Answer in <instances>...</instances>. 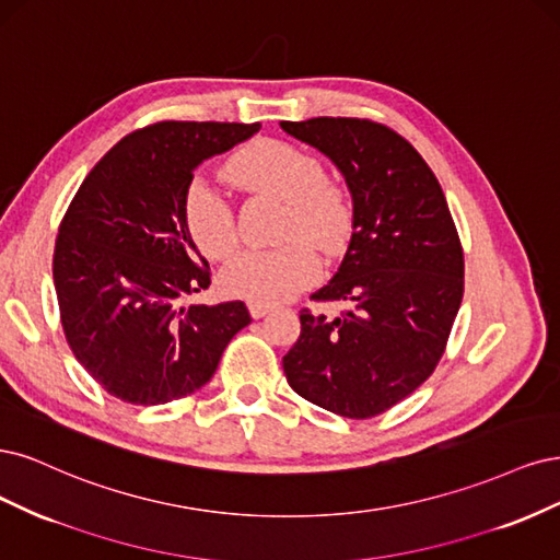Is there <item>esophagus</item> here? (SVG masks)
<instances>
[{
	"mask_svg": "<svg viewBox=\"0 0 560 560\" xmlns=\"http://www.w3.org/2000/svg\"><path fill=\"white\" fill-rule=\"evenodd\" d=\"M248 312H250V316H254V318H262L265 314L272 312V306H269V304H260V302H250V304H248Z\"/></svg>",
	"mask_w": 560,
	"mask_h": 560,
	"instance_id": "obj_1",
	"label": "esophagus"
}]
</instances>
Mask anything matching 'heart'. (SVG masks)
Masks as SVG:
<instances>
[{
    "label": "heart",
    "instance_id": "heart-1",
    "mask_svg": "<svg viewBox=\"0 0 560 560\" xmlns=\"http://www.w3.org/2000/svg\"><path fill=\"white\" fill-rule=\"evenodd\" d=\"M228 176L246 190L275 195L283 200L281 240L277 248H250L232 258L223 269V288L242 300L275 304L295 295L316 281L323 254H337L345 246L353 207L347 188L323 174L320 160L293 143L279 139L248 141L228 160ZM184 223L195 246L211 260L230 256L237 246L234 211L225 197L192 182L184 195ZM306 241H312L306 245Z\"/></svg>",
    "mask_w": 560,
    "mask_h": 560
}]
</instances>
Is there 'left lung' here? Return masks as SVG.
<instances>
[{
    "instance_id": "8db88e82",
    "label": "left lung",
    "mask_w": 560,
    "mask_h": 560,
    "mask_svg": "<svg viewBox=\"0 0 560 560\" xmlns=\"http://www.w3.org/2000/svg\"><path fill=\"white\" fill-rule=\"evenodd\" d=\"M281 128L326 153L353 195L337 275L304 306L283 355L291 388L347 419H372L435 372L460 310L463 246L438 176L411 143L370 118L320 116Z\"/></svg>"
}]
</instances>
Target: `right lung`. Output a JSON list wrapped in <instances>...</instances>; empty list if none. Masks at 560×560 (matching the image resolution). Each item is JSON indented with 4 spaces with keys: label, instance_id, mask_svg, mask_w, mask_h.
I'll list each match as a JSON object with an SVG mask.
<instances>
[{
    "label": "right lung",
    "instance_id": "obj_1",
    "mask_svg": "<svg viewBox=\"0 0 560 560\" xmlns=\"http://www.w3.org/2000/svg\"><path fill=\"white\" fill-rule=\"evenodd\" d=\"M260 122L160 120L122 137L83 178L52 254L71 353L114 398L165 405L202 388L230 339L250 323L244 302L184 304L211 272L184 223L202 160Z\"/></svg>",
    "mask_w": 560,
    "mask_h": 560
}]
</instances>
